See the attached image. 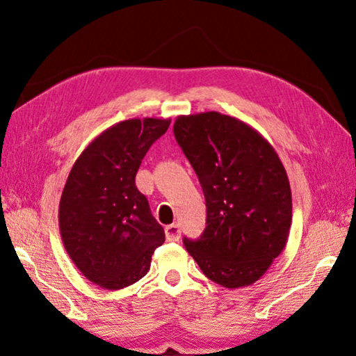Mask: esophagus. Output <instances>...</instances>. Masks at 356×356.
<instances>
[{"mask_svg":"<svg viewBox=\"0 0 356 356\" xmlns=\"http://www.w3.org/2000/svg\"><path fill=\"white\" fill-rule=\"evenodd\" d=\"M165 234H166L168 242H177V240L180 238V227H179V225L166 226Z\"/></svg>","mask_w":356,"mask_h":356,"instance_id":"1","label":"esophagus"}]
</instances>
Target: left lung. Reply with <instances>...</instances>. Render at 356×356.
I'll use <instances>...</instances> for the list:
<instances>
[{"label": "left lung", "mask_w": 356, "mask_h": 356, "mask_svg": "<svg viewBox=\"0 0 356 356\" xmlns=\"http://www.w3.org/2000/svg\"><path fill=\"white\" fill-rule=\"evenodd\" d=\"M174 136L195 170L207 226L184 245L226 289L251 286L286 248L292 193L276 150L257 130L218 111L179 116Z\"/></svg>", "instance_id": "1"}]
</instances>
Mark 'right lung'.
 Returning a JSON list of instances; mask_svg holds the SVG:
<instances>
[{
	"instance_id": "add662e5",
	"label": "right lung",
	"mask_w": 356,
	"mask_h": 356,
	"mask_svg": "<svg viewBox=\"0 0 356 356\" xmlns=\"http://www.w3.org/2000/svg\"><path fill=\"white\" fill-rule=\"evenodd\" d=\"M171 119H129L94 138L69 172L59 201L64 248L83 276L108 291L149 272L165 231L135 177L149 147Z\"/></svg>"
}]
</instances>
